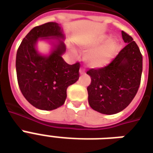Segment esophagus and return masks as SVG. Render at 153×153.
Masks as SVG:
<instances>
[{
    "mask_svg": "<svg viewBox=\"0 0 153 153\" xmlns=\"http://www.w3.org/2000/svg\"><path fill=\"white\" fill-rule=\"evenodd\" d=\"M79 74H85V70H83V69H80Z\"/></svg>",
    "mask_w": 153,
    "mask_h": 153,
    "instance_id": "1",
    "label": "esophagus"
}]
</instances>
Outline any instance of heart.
<instances>
[{"label":"heart","mask_w":153,"mask_h":153,"mask_svg":"<svg viewBox=\"0 0 153 153\" xmlns=\"http://www.w3.org/2000/svg\"><path fill=\"white\" fill-rule=\"evenodd\" d=\"M106 39V36L101 35L79 43L81 48L86 51L90 50L85 55V60L91 68L101 69L107 66L115 56L118 47L117 41L114 38H110L101 45Z\"/></svg>","instance_id":"obj_1"}]
</instances>
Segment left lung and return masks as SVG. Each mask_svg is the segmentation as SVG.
Segmentation results:
<instances>
[{
  "mask_svg": "<svg viewBox=\"0 0 153 153\" xmlns=\"http://www.w3.org/2000/svg\"><path fill=\"white\" fill-rule=\"evenodd\" d=\"M126 43L115 59L104 68L91 69L88 87V103L98 112L113 115L126 108L138 92L143 71V56L134 39L124 31Z\"/></svg>",
  "mask_w": 153,
  "mask_h": 153,
  "instance_id": "left-lung-1",
  "label": "left lung"
}]
</instances>
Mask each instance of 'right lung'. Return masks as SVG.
Returning <instances> with one entry per match:
<instances>
[{"mask_svg":"<svg viewBox=\"0 0 153 153\" xmlns=\"http://www.w3.org/2000/svg\"><path fill=\"white\" fill-rule=\"evenodd\" d=\"M39 40H48L52 50L42 55L36 48ZM60 25L49 22L26 35L16 54L17 79L22 94L31 105L43 111L60 107L66 99L67 88L79 78L80 65L67 64L62 58L66 48Z\"/></svg>","mask_w":153,"mask_h":153,"instance_id":"obj_1","label":"right lung"}]
</instances>
